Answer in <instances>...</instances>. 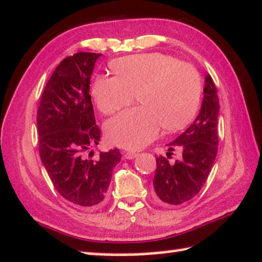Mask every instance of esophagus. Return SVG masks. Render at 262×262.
<instances>
[{
	"instance_id": "obj_1",
	"label": "esophagus",
	"mask_w": 262,
	"mask_h": 262,
	"mask_svg": "<svg viewBox=\"0 0 262 262\" xmlns=\"http://www.w3.org/2000/svg\"><path fill=\"white\" fill-rule=\"evenodd\" d=\"M139 155V153H136V151H127V153H124V158H126L127 160H132L136 158V156Z\"/></svg>"
}]
</instances>
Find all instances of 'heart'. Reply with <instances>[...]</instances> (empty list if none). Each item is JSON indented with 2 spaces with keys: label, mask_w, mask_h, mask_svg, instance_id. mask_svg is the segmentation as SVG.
Wrapping results in <instances>:
<instances>
[{
  "label": "heart",
  "mask_w": 262,
  "mask_h": 262,
  "mask_svg": "<svg viewBox=\"0 0 262 262\" xmlns=\"http://www.w3.org/2000/svg\"><path fill=\"white\" fill-rule=\"evenodd\" d=\"M116 76H99L93 96L99 111L111 115L127 107L138 94L141 107L108 120L104 133L109 142L139 149L158 135L185 128L196 115L201 99L200 74L192 64L162 53L120 57L111 64Z\"/></svg>",
  "instance_id": "1"
}]
</instances>
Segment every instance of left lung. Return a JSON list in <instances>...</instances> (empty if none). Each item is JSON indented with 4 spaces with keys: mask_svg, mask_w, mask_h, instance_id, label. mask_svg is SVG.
Instances as JSON below:
<instances>
[{
    "mask_svg": "<svg viewBox=\"0 0 262 262\" xmlns=\"http://www.w3.org/2000/svg\"><path fill=\"white\" fill-rule=\"evenodd\" d=\"M204 100L194 122L168 143L169 157L174 149L182 150L180 160L171 164L165 156L156 158L155 200L163 205H181L194 198L207 181L217 154V116L220 111L216 87L206 75Z\"/></svg>",
    "mask_w": 262,
    "mask_h": 262,
    "instance_id": "obj_1",
    "label": "left lung"
}]
</instances>
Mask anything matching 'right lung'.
Wrapping results in <instances>:
<instances>
[{"label":"right lung","instance_id":"right-lung-1","mask_svg":"<svg viewBox=\"0 0 262 262\" xmlns=\"http://www.w3.org/2000/svg\"><path fill=\"white\" fill-rule=\"evenodd\" d=\"M101 55L76 53L66 57L47 82L37 109L41 161L58 194L83 208L103 201L113 169L121 161L118 148L100 153L97 160L84 156L101 136L89 94Z\"/></svg>","mask_w":262,"mask_h":262}]
</instances>
